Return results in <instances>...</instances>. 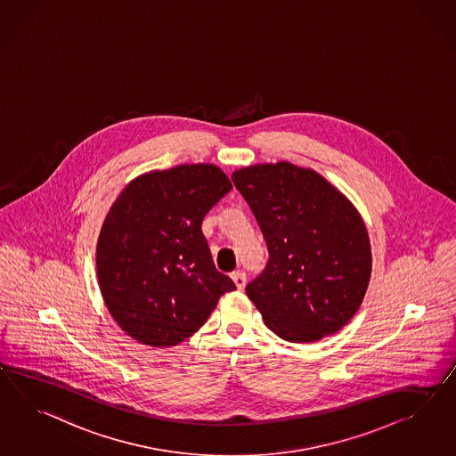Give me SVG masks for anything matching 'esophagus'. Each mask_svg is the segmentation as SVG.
<instances>
[{
	"mask_svg": "<svg viewBox=\"0 0 456 456\" xmlns=\"http://www.w3.org/2000/svg\"><path fill=\"white\" fill-rule=\"evenodd\" d=\"M231 279H232V281H234L235 287H237V290H242V289H244V287H246L247 277H246V273H244V272H242V271L232 272V273H231Z\"/></svg>",
	"mask_w": 456,
	"mask_h": 456,
	"instance_id": "34e87169",
	"label": "esophagus"
}]
</instances>
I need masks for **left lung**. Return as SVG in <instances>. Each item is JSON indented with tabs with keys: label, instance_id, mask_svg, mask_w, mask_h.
Wrapping results in <instances>:
<instances>
[{
	"label": "left lung",
	"instance_id": "1",
	"mask_svg": "<svg viewBox=\"0 0 456 456\" xmlns=\"http://www.w3.org/2000/svg\"><path fill=\"white\" fill-rule=\"evenodd\" d=\"M232 181L259 222L269 262L247 296L287 342L310 344L355 315L370 282L371 248L357 208L314 169L254 164Z\"/></svg>",
	"mask_w": 456,
	"mask_h": 456
}]
</instances>
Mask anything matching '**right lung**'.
Returning a JSON list of instances; mask_svg holds the SVG:
<instances>
[{"mask_svg":"<svg viewBox=\"0 0 456 456\" xmlns=\"http://www.w3.org/2000/svg\"><path fill=\"white\" fill-rule=\"evenodd\" d=\"M232 189L214 164L141 174L124 187L96 246L99 289L112 319L139 344L166 348L196 333L222 294L202 219Z\"/></svg>","mask_w":456,"mask_h":456,"instance_id":"add662e5","label":"right lung"}]
</instances>
